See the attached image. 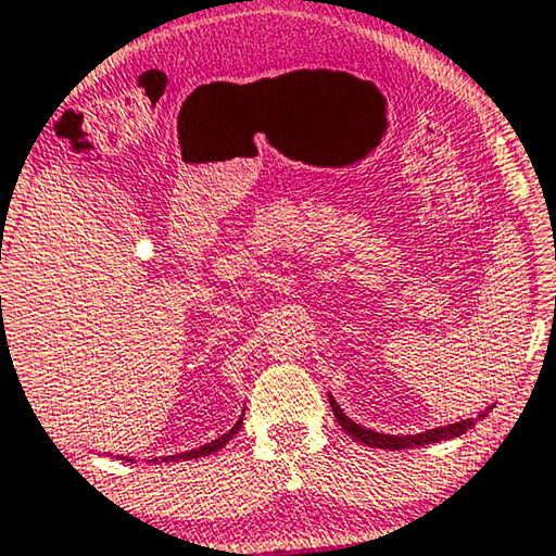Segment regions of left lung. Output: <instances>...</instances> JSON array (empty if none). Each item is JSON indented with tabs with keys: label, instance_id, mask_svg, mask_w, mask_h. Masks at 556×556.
Wrapping results in <instances>:
<instances>
[{
	"label": "left lung",
	"instance_id": "left-lung-1",
	"mask_svg": "<svg viewBox=\"0 0 556 556\" xmlns=\"http://www.w3.org/2000/svg\"><path fill=\"white\" fill-rule=\"evenodd\" d=\"M330 405H332V413L334 418H338V424L345 428V431L355 438V441L370 445V448H388V451H401V448H416V445H428V443H441V441H448V438H456L460 433H466L468 428L473 426V420H460V424H451V426H443V428H433V431H426V433H418V435H386V433H375V431H367V428L357 426L350 420L345 413L340 410V405L334 403V397L330 395ZM489 413V410H486ZM486 413H481V418L486 416Z\"/></svg>",
	"mask_w": 556,
	"mask_h": 556
}]
</instances>
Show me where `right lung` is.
Listing matches in <instances>:
<instances>
[{"label":"right lung","instance_id":"1","mask_svg":"<svg viewBox=\"0 0 556 556\" xmlns=\"http://www.w3.org/2000/svg\"><path fill=\"white\" fill-rule=\"evenodd\" d=\"M241 424H244V418H239V420H237V426H233L229 433H224L222 438H216V441H211V443H206V445H201V448H193V451L178 453V456H168V458H161V460H178V458H186V460H189V458H199V456H211V453H216L218 448H224V445L231 441L233 433H237L239 428H241ZM125 460H132V458H125ZM155 460H159V458H155Z\"/></svg>","mask_w":556,"mask_h":556}]
</instances>
